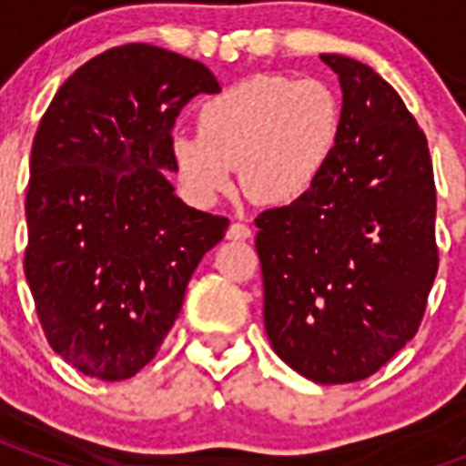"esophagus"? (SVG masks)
Segmentation results:
<instances>
[{
    "mask_svg": "<svg viewBox=\"0 0 466 466\" xmlns=\"http://www.w3.org/2000/svg\"><path fill=\"white\" fill-rule=\"evenodd\" d=\"M249 237H252V229L244 222L229 224V229H227V239H249Z\"/></svg>",
    "mask_w": 466,
    "mask_h": 466,
    "instance_id": "esophagus-1",
    "label": "esophagus"
}]
</instances>
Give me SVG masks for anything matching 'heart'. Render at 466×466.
<instances>
[{"label": "heart", "mask_w": 466, "mask_h": 466, "mask_svg": "<svg viewBox=\"0 0 466 466\" xmlns=\"http://www.w3.org/2000/svg\"><path fill=\"white\" fill-rule=\"evenodd\" d=\"M342 134V102L319 79L257 75L199 106V129L172 134L174 172L197 202H217L242 167L247 194L289 204L319 182Z\"/></svg>", "instance_id": "b5f03b06"}]
</instances>
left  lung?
<instances>
[{"mask_svg": "<svg viewBox=\"0 0 466 466\" xmlns=\"http://www.w3.org/2000/svg\"><path fill=\"white\" fill-rule=\"evenodd\" d=\"M342 86V134L309 192L254 222L264 329L294 371L350 384L417 334L440 257L427 137L371 66L322 55Z\"/></svg>", "mask_w": 466, "mask_h": 466, "instance_id": "1", "label": "left lung"}]
</instances>
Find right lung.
Returning <instances> with one entry per match:
<instances>
[{
  "label": "right lung",
  "instance_id": "add662e5",
  "mask_svg": "<svg viewBox=\"0 0 466 466\" xmlns=\"http://www.w3.org/2000/svg\"><path fill=\"white\" fill-rule=\"evenodd\" d=\"M219 89L194 59L124 45L79 66L39 122L25 274L46 342L86 377L129 380L154 360L229 227L167 179L182 106Z\"/></svg>",
  "mask_w": 466,
  "mask_h": 466
}]
</instances>
